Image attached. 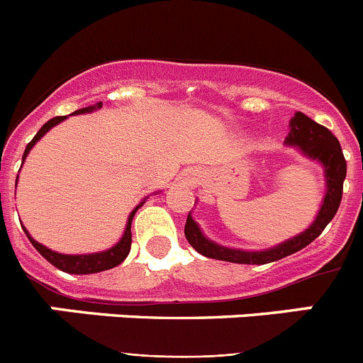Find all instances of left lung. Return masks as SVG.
Segmentation results:
<instances>
[{
    "instance_id": "left-lung-1",
    "label": "left lung",
    "mask_w": 363,
    "mask_h": 363,
    "mask_svg": "<svg viewBox=\"0 0 363 363\" xmlns=\"http://www.w3.org/2000/svg\"><path fill=\"white\" fill-rule=\"evenodd\" d=\"M285 143L300 147V150L306 154L307 158L318 160L323 165V171H325L327 192L325 198H323L322 209H320L313 225L301 234H298V236H294V238L272 247V249L251 252L221 247L207 240L201 234L200 227L196 225V221L192 220L191 213H189L187 223H185V238L189 240V243L200 255L207 256V258L221 259V262H233V264H271V262H277V259H281L285 256L301 251L313 240L318 238L322 230L327 227V223L335 218L336 211L340 207V201H342L344 179L345 174H347V163H345L344 152H342V147H340L336 136L331 130L325 129L323 125L316 123V121H313L306 114H301V112H296L293 120H291V133L289 136L285 138Z\"/></svg>"
}]
</instances>
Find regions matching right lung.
I'll return each instance as SVG.
<instances>
[{
	"instance_id": "right-lung-1",
	"label": "right lung",
	"mask_w": 363,
	"mask_h": 363,
	"mask_svg": "<svg viewBox=\"0 0 363 363\" xmlns=\"http://www.w3.org/2000/svg\"><path fill=\"white\" fill-rule=\"evenodd\" d=\"M101 107V104L98 105H92V107H85V108H79V111H76L74 114H83V112H91L94 111V108H99ZM67 116H56L52 118V120H49L47 123L41 127L40 130H38V134L34 138H32V142L28 143L27 149H25L23 152V160L27 158L28 150L32 149V145L40 140L41 136H43L45 133H49L50 129H52L54 125H57L60 121L65 120ZM145 203V201H142V203L138 205L136 209L130 213L129 220H127V227H125V233H123V238L120 240V242L116 243V245L112 247V249H108V251H104V252H94V255H60V252H54L50 251V249H47L45 245H41V243H38L36 240L30 238V234L27 233V229H25V234L28 236V240H30V243L38 249V252H40L41 256H43L47 262H50V264L54 265V267L62 269V271L65 272H70V274H92V272H99V271H107V269H112L116 267V265H120L121 262H123L125 258H127V255H129L130 251V243H133V233H130V223H133V218L134 214H136V211L142 207V205Z\"/></svg>"
}]
</instances>
